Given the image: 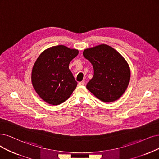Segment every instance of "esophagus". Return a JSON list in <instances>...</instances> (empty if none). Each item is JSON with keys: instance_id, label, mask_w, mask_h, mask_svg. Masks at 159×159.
Here are the masks:
<instances>
[{"instance_id": "esophagus-1", "label": "esophagus", "mask_w": 159, "mask_h": 159, "mask_svg": "<svg viewBox=\"0 0 159 159\" xmlns=\"http://www.w3.org/2000/svg\"><path fill=\"white\" fill-rule=\"evenodd\" d=\"M85 84V82L84 81H81V82H79V84L80 86H82V85H84Z\"/></svg>"}]
</instances>
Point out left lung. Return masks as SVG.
Wrapping results in <instances>:
<instances>
[{
  "label": "left lung",
  "mask_w": 159,
  "mask_h": 159,
  "mask_svg": "<svg viewBox=\"0 0 159 159\" xmlns=\"http://www.w3.org/2000/svg\"><path fill=\"white\" fill-rule=\"evenodd\" d=\"M83 56L93 66V78L86 89L106 103L119 99L130 79V69L122 55L112 47L100 44L85 49Z\"/></svg>",
  "instance_id": "left-lung-1"
}]
</instances>
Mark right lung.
Wrapping results in <instances>:
<instances>
[{
  "instance_id": "add662e5",
  "label": "right lung",
  "mask_w": 159,
  "mask_h": 159,
  "mask_svg": "<svg viewBox=\"0 0 159 159\" xmlns=\"http://www.w3.org/2000/svg\"><path fill=\"white\" fill-rule=\"evenodd\" d=\"M79 50L63 45L44 50L34 62L31 82L34 90L43 100L57 105L66 101L77 85L69 65Z\"/></svg>"
}]
</instances>
